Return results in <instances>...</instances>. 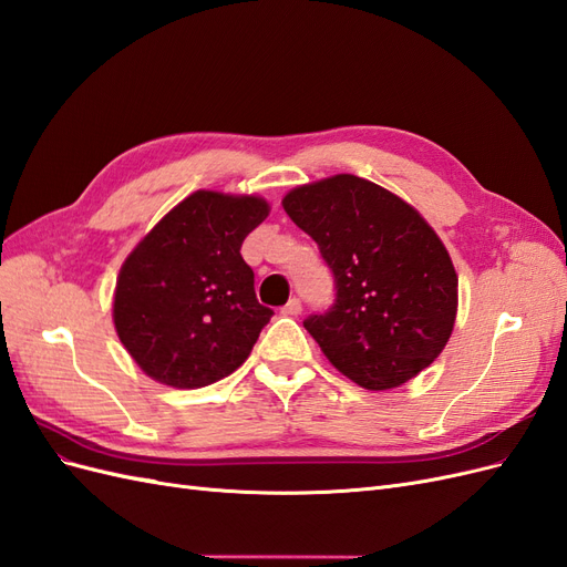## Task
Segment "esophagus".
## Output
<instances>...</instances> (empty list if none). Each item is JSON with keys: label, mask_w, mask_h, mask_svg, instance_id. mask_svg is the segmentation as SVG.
Returning <instances> with one entry per match:
<instances>
[{"label": "esophagus", "mask_w": 567, "mask_h": 567, "mask_svg": "<svg viewBox=\"0 0 567 567\" xmlns=\"http://www.w3.org/2000/svg\"><path fill=\"white\" fill-rule=\"evenodd\" d=\"M300 312H302V305H300L298 298H290V300L281 307V315H286V317H298Z\"/></svg>", "instance_id": "obj_1"}]
</instances>
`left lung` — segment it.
<instances>
[{
  "label": "left lung",
  "mask_w": 567,
  "mask_h": 567,
  "mask_svg": "<svg viewBox=\"0 0 567 567\" xmlns=\"http://www.w3.org/2000/svg\"><path fill=\"white\" fill-rule=\"evenodd\" d=\"M284 210L333 271V307L302 321L329 362L367 390L400 388L431 367L458 305V277L433 227L354 175L302 184Z\"/></svg>",
  "instance_id": "8db88e82"
}]
</instances>
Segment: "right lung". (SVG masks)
Masks as SVG:
<instances>
[{"label": "right lung", "instance_id": "add662e5", "mask_svg": "<svg viewBox=\"0 0 567 567\" xmlns=\"http://www.w3.org/2000/svg\"><path fill=\"white\" fill-rule=\"evenodd\" d=\"M267 215L260 196L196 192L130 252L115 284L113 321L153 381L194 390L246 362L274 312L255 298L241 244Z\"/></svg>", "mask_w": 567, "mask_h": 567}]
</instances>
